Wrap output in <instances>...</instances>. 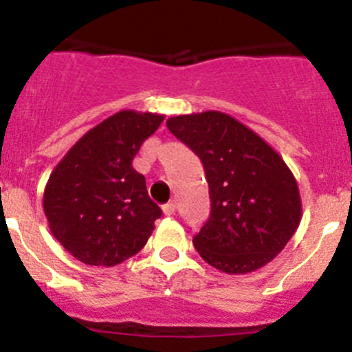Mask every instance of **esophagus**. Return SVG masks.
Segmentation results:
<instances>
[{"label": "esophagus", "mask_w": 352, "mask_h": 352, "mask_svg": "<svg viewBox=\"0 0 352 352\" xmlns=\"http://www.w3.org/2000/svg\"><path fill=\"white\" fill-rule=\"evenodd\" d=\"M164 213L167 214V217H170V214H174L176 213V203H167L166 206H164Z\"/></svg>", "instance_id": "34e87169"}]
</instances>
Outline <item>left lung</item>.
I'll use <instances>...</instances> for the list:
<instances>
[{"label":"left lung","mask_w":352,"mask_h":352,"mask_svg":"<svg viewBox=\"0 0 352 352\" xmlns=\"http://www.w3.org/2000/svg\"><path fill=\"white\" fill-rule=\"evenodd\" d=\"M167 129L201 158L210 186V220L194 236L199 256L229 275L272 263L301 222L300 188L284 158L220 111L173 116Z\"/></svg>","instance_id":"left-lung-1"}]
</instances>
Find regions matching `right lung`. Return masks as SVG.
<instances>
[{
	"mask_svg": "<svg viewBox=\"0 0 352 352\" xmlns=\"http://www.w3.org/2000/svg\"><path fill=\"white\" fill-rule=\"evenodd\" d=\"M164 114L125 109L93 126L52 169L43 213L61 247L89 266H116L146 245L162 210L132 167Z\"/></svg>",
	"mask_w": 352,
	"mask_h": 352,
	"instance_id": "obj_1",
	"label": "right lung"
}]
</instances>
